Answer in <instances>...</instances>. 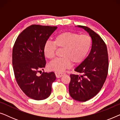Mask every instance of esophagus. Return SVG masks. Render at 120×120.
I'll return each mask as SVG.
<instances>
[{"label": "esophagus", "mask_w": 120, "mask_h": 120, "mask_svg": "<svg viewBox=\"0 0 120 120\" xmlns=\"http://www.w3.org/2000/svg\"><path fill=\"white\" fill-rule=\"evenodd\" d=\"M55 74H56V76L57 78H60V77H62L63 76L64 74L63 73H57V72H56L55 73Z\"/></svg>", "instance_id": "1"}]
</instances>
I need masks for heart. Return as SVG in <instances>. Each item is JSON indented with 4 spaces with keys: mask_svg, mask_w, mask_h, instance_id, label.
Here are the masks:
<instances>
[{
    "mask_svg": "<svg viewBox=\"0 0 120 120\" xmlns=\"http://www.w3.org/2000/svg\"><path fill=\"white\" fill-rule=\"evenodd\" d=\"M92 46V39L89 35H80L70 32L59 34L53 42L47 41L44 44L43 52L45 57L52 60L55 56L56 46L64 49L63 58H57L49 64L48 68L57 73H62L71 67L82 62L87 56Z\"/></svg>",
    "mask_w": 120,
    "mask_h": 120,
    "instance_id": "b5f03b06",
    "label": "heart"
}]
</instances>
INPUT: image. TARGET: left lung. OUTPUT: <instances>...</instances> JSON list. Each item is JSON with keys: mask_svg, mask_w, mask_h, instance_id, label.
<instances>
[{"mask_svg": "<svg viewBox=\"0 0 120 120\" xmlns=\"http://www.w3.org/2000/svg\"><path fill=\"white\" fill-rule=\"evenodd\" d=\"M86 30L92 39L91 52L74 69L80 75L70 74V96L74 100L86 101L99 92L108 75L109 61L106 46L99 35L88 27L78 26Z\"/></svg>", "mask_w": 120, "mask_h": 120, "instance_id": "obj_1", "label": "left lung"}]
</instances>
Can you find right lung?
<instances>
[{
	"label": "right lung",
	"mask_w": 120,
	"mask_h": 120,
	"mask_svg": "<svg viewBox=\"0 0 120 120\" xmlns=\"http://www.w3.org/2000/svg\"><path fill=\"white\" fill-rule=\"evenodd\" d=\"M57 27L33 24L19 35L12 50V65L16 81L28 97L37 101L51 94L52 83L56 79L53 72L37 73L46 64L43 48ZM41 71V70H40Z\"/></svg>",
	"instance_id": "right-lung-1"
}]
</instances>
